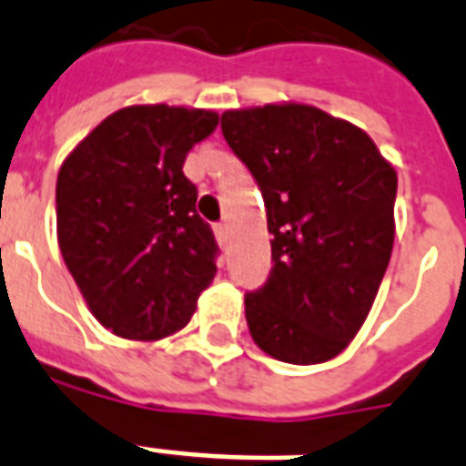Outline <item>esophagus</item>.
<instances>
[{
	"label": "esophagus",
	"instance_id": "esophagus-1",
	"mask_svg": "<svg viewBox=\"0 0 466 466\" xmlns=\"http://www.w3.org/2000/svg\"><path fill=\"white\" fill-rule=\"evenodd\" d=\"M215 237H218V241H227V225H215Z\"/></svg>",
	"mask_w": 466,
	"mask_h": 466
}]
</instances>
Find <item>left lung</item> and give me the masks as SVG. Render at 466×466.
<instances>
[{"instance_id":"1","label":"left lung","mask_w":466,"mask_h":466,"mask_svg":"<svg viewBox=\"0 0 466 466\" xmlns=\"http://www.w3.org/2000/svg\"><path fill=\"white\" fill-rule=\"evenodd\" d=\"M258 183L273 268L244 298L251 339L292 365L343 353L365 324L394 247L397 171L365 130L307 104L222 113Z\"/></svg>"}]
</instances>
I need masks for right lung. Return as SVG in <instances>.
Here are the masks:
<instances>
[{"instance_id": "right-lung-1", "label": "right lung", "mask_w": 466, "mask_h": 466, "mask_svg": "<svg viewBox=\"0 0 466 466\" xmlns=\"http://www.w3.org/2000/svg\"><path fill=\"white\" fill-rule=\"evenodd\" d=\"M219 116L186 106H127L62 161L57 244L91 314L120 339L181 331L218 273V244L183 176Z\"/></svg>"}]
</instances>
